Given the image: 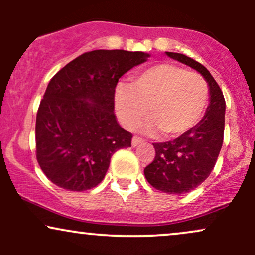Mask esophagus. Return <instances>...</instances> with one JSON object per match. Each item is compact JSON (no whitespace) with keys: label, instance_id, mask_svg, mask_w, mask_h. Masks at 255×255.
Segmentation results:
<instances>
[{"label":"esophagus","instance_id":"obj_1","mask_svg":"<svg viewBox=\"0 0 255 255\" xmlns=\"http://www.w3.org/2000/svg\"><path fill=\"white\" fill-rule=\"evenodd\" d=\"M142 142H144V140L140 139V137H137V136H134L133 139H131V146H133V147H136L137 145L142 144Z\"/></svg>","mask_w":255,"mask_h":255}]
</instances>
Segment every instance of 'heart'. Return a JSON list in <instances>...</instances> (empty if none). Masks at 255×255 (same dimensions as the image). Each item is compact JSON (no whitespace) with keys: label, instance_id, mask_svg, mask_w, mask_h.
<instances>
[{"label":"heart","instance_id":"heart-1","mask_svg":"<svg viewBox=\"0 0 255 255\" xmlns=\"http://www.w3.org/2000/svg\"><path fill=\"white\" fill-rule=\"evenodd\" d=\"M209 99V89L203 77L182 67L160 63L137 74L133 89L119 86L115 92V110L121 124L134 129L147 115L142 126L146 134L162 130L168 137L191 130L203 116Z\"/></svg>","mask_w":255,"mask_h":255}]
</instances>
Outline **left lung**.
<instances>
[{"label": "left lung", "mask_w": 255, "mask_h": 255, "mask_svg": "<svg viewBox=\"0 0 255 255\" xmlns=\"http://www.w3.org/2000/svg\"><path fill=\"white\" fill-rule=\"evenodd\" d=\"M165 54L200 73L209 86L210 103L204 118L172 141L153 144L156 156L144 169L147 182L158 191L184 194L203 183L217 162L223 144L225 101L218 84L203 64L183 54Z\"/></svg>", "instance_id": "8db88e82"}]
</instances>
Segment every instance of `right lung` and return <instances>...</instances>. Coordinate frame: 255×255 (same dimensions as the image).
<instances>
[{
    "instance_id": "right-lung-1",
    "label": "right lung",
    "mask_w": 255,
    "mask_h": 255,
    "mask_svg": "<svg viewBox=\"0 0 255 255\" xmlns=\"http://www.w3.org/2000/svg\"><path fill=\"white\" fill-rule=\"evenodd\" d=\"M148 57L142 51L93 50L54 75L36 120L37 160L52 183L72 192L93 188L111 156L130 147L131 134L114 114L115 87Z\"/></svg>"
}]
</instances>
